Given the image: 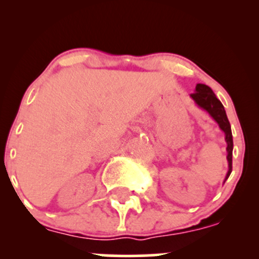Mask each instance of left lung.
<instances>
[{"mask_svg": "<svg viewBox=\"0 0 259 259\" xmlns=\"http://www.w3.org/2000/svg\"><path fill=\"white\" fill-rule=\"evenodd\" d=\"M194 102L200 107L201 109L206 111L210 117L213 118V120L218 124L219 127L223 133L225 134V141H227V159H228V173L225 177V180L228 179L229 175H230L231 170H233V134H231V126L229 123V119L227 117V113H225L224 106L222 105V102L217 99L215 94L212 91V89L209 86L204 84H197L196 85L195 92L190 95ZM224 180V181H225Z\"/></svg>", "mask_w": 259, "mask_h": 259, "instance_id": "1", "label": "left lung"}]
</instances>
